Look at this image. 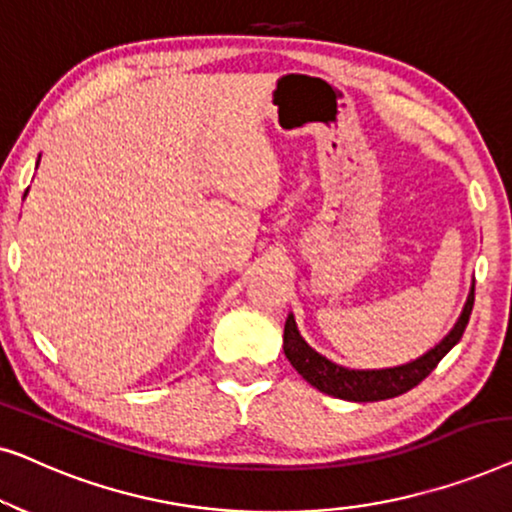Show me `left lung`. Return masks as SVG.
<instances>
[{
    "label": "left lung",
    "instance_id": "left-lung-1",
    "mask_svg": "<svg viewBox=\"0 0 512 512\" xmlns=\"http://www.w3.org/2000/svg\"><path fill=\"white\" fill-rule=\"evenodd\" d=\"M475 300V284L471 286L468 300L464 305V312L457 319V324L443 340L438 342L431 352H426L419 359L405 363V366L396 368H382V370H349L342 368L338 363L328 361L326 356L307 345L303 335L298 333L296 319L289 314L284 324V354L291 361V366L312 384L314 389L324 391L328 396L342 398V401H356V403H370V401H384V398L401 396L412 387H417L424 377H429L433 368L438 366L440 359L450 352V349L461 340L466 331L468 317L473 312Z\"/></svg>",
    "mask_w": 512,
    "mask_h": 512
}]
</instances>
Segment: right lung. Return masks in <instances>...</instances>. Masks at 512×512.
Returning <instances> with one entry per match:
<instances>
[{"label":"right lung","instance_id":"1","mask_svg":"<svg viewBox=\"0 0 512 512\" xmlns=\"http://www.w3.org/2000/svg\"><path fill=\"white\" fill-rule=\"evenodd\" d=\"M37 165H39V163H37ZM25 193H27V191H25Z\"/></svg>","mask_w":512,"mask_h":512}]
</instances>
